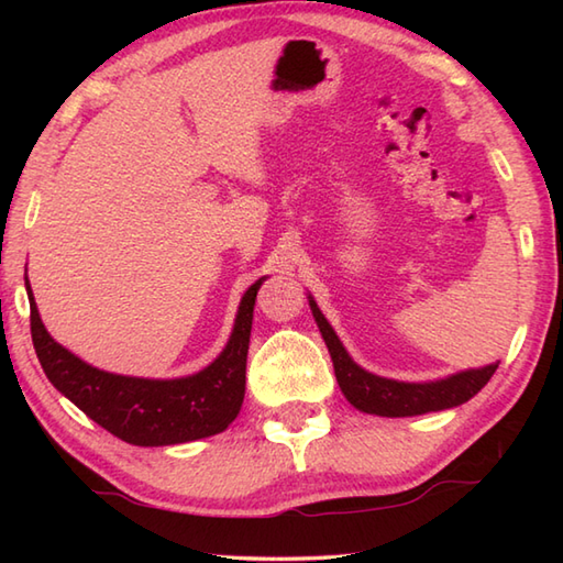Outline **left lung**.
I'll return each mask as SVG.
<instances>
[{"instance_id":"left-lung-1","label":"left lung","mask_w":563,"mask_h":563,"mask_svg":"<svg viewBox=\"0 0 563 563\" xmlns=\"http://www.w3.org/2000/svg\"><path fill=\"white\" fill-rule=\"evenodd\" d=\"M309 307H312L317 327L331 353L333 373H336L339 387L345 394V399H349L357 411L387 416V418H401V416H421L428 411L452 409V406L470 401L474 394L494 377L498 367V363H492L486 367L464 369V373L450 375L438 382H397V379L377 377L353 363V357L343 349L336 331L331 329L327 317L321 314V309L317 307L312 297H309Z\"/></svg>"}]
</instances>
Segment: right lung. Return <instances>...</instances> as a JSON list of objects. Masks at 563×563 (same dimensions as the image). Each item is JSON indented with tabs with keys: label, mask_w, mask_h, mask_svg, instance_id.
<instances>
[{
	"label": "right lung",
	"mask_w": 563,
	"mask_h": 563,
	"mask_svg": "<svg viewBox=\"0 0 563 563\" xmlns=\"http://www.w3.org/2000/svg\"><path fill=\"white\" fill-rule=\"evenodd\" d=\"M263 280L266 278L251 285L239 302L224 351L196 375L145 379L103 373L84 363L47 333L26 278L33 349L53 387L79 406L91 421L130 445L157 448L208 438L222 433L242 409L251 321Z\"/></svg>",
	"instance_id": "1"
}]
</instances>
